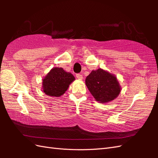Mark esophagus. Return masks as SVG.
Here are the masks:
<instances>
[{
	"mask_svg": "<svg viewBox=\"0 0 158 158\" xmlns=\"http://www.w3.org/2000/svg\"><path fill=\"white\" fill-rule=\"evenodd\" d=\"M76 77H77V78L79 80H81L83 79V75H81V74H77Z\"/></svg>",
	"mask_w": 158,
	"mask_h": 158,
	"instance_id": "obj_1",
	"label": "esophagus"
}]
</instances>
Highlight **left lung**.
<instances>
[{
    "label": "left lung",
    "mask_w": 158,
    "mask_h": 158,
    "mask_svg": "<svg viewBox=\"0 0 158 158\" xmlns=\"http://www.w3.org/2000/svg\"><path fill=\"white\" fill-rule=\"evenodd\" d=\"M85 84L96 101L102 104L115 99L122 89L115 75L102 69L92 70Z\"/></svg>",
    "instance_id": "1"
}]
</instances>
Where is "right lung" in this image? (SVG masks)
I'll use <instances>...</instances> for the list:
<instances>
[{
	"mask_svg": "<svg viewBox=\"0 0 158 158\" xmlns=\"http://www.w3.org/2000/svg\"><path fill=\"white\" fill-rule=\"evenodd\" d=\"M75 79L70 73L65 71L62 68L54 67L43 78L42 90L48 96L60 97L65 93Z\"/></svg>",
	"mask_w": 158,
	"mask_h": 158,
	"instance_id": "1",
	"label": "right lung"
}]
</instances>
